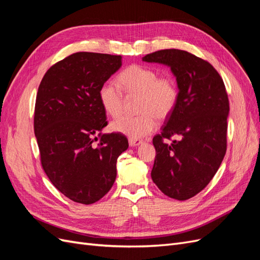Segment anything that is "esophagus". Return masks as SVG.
I'll return each mask as SVG.
<instances>
[{
    "label": "esophagus",
    "instance_id": "34e87169",
    "mask_svg": "<svg viewBox=\"0 0 260 260\" xmlns=\"http://www.w3.org/2000/svg\"><path fill=\"white\" fill-rule=\"evenodd\" d=\"M143 143L142 140H138V139H129V144L130 146H139Z\"/></svg>",
    "mask_w": 260,
    "mask_h": 260
}]
</instances>
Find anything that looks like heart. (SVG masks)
<instances>
[{"label": "heart", "instance_id": "1", "mask_svg": "<svg viewBox=\"0 0 260 260\" xmlns=\"http://www.w3.org/2000/svg\"><path fill=\"white\" fill-rule=\"evenodd\" d=\"M117 85L106 81L99 90V100L104 112L113 118L122 114L124 98L139 95L138 116H123L112 122L114 131L130 139L144 138L157 128V118L167 119L179 102V86L172 76H159L154 68L131 65L117 77Z\"/></svg>", "mask_w": 260, "mask_h": 260}]
</instances>
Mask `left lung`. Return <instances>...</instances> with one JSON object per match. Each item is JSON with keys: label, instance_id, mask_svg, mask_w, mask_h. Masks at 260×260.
Returning <instances> with one entry per match:
<instances>
[{"label": "left lung", "instance_id": "8db88e82", "mask_svg": "<svg viewBox=\"0 0 260 260\" xmlns=\"http://www.w3.org/2000/svg\"><path fill=\"white\" fill-rule=\"evenodd\" d=\"M143 60L168 65L177 78L179 102L160 135L153 138L156 156L151 176L165 195L185 201L207 186L223 160L228 93L214 66L186 51H156Z\"/></svg>", "mask_w": 260, "mask_h": 260}]
</instances>
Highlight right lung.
Here are the masks:
<instances>
[{
	"mask_svg": "<svg viewBox=\"0 0 260 260\" xmlns=\"http://www.w3.org/2000/svg\"><path fill=\"white\" fill-rule=\"evenodd\" d=\"M120 66V55L74 53L50 67L38 89L34 128L42 168L60 193L84 205L111 190L117 158L129 146L121 133L101 132L107 120L99 90Z\"/></svg>",
	"mask_w": 260,
	"mask_h": 260,
	"instance_id": "obj_1",
	"label": "right lung"
}]
</instances>
